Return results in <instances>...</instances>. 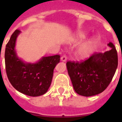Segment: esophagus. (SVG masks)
<instances>
[{
  "label": "esophagus",
  "instance_id": "34e87169",
  "mask_svg": "<svg viewBox=\"0 0 122 122\" xmlns=\"http://www.w3.org/2000/svg\"><path fill=\"white\" fill-rule=\"evenodd\" d=\"M66 59H67V57H66V56H62L61 57V61H63V62H66Z\"/></svg>",
  "mask_w": 122,
  "mask_h": 122
}]
</instances>
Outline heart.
Here are the masks:
<instances>
[{
  "instance_id": "1",
  "label": "heart",
  "mask_w": 122,
  "mask_h": 122,
  "mask_svg": "<svg viewBox=\"0 0 122 122\" xmlns=\"http://www.w3.org/2000/svg\"><path fill=\"white\" fill-rule=\"evenodd\" d=\"M86 37V32H79L77 33L75 37V40L76 41H80L84 39ZM95 41H96V38H92L90 40H86L84 43H82L77 49L76 56L80 58H85L87 56H89L93 49Z\"/></svg>"
}]
</instances>
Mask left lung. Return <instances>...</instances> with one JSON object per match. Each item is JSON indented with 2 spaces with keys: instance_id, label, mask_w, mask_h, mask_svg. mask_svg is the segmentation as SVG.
Masks as SVG:
<instances>
[{
  "instance_id": "1",
  "label": "left lung",
  "mask_w": 122,
  "mask_h": 122,
  "mask_svg": "<svg viewBox=\"0 0 122 122\" xmlns=\"http://www.w3.org/2000/svg\"><path fill=\"white\" fill-rule=\"evenodd\" d=\"M105 53L93 54L82 63L67 62L66 68L74 91L91 97L102 93L111 82L118 67V54L114 45Z\"/></svg>"
}]
</instances>
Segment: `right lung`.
<instances>
[{"label": "right lung", "mask_w": 122, "mask_h": 122, "mask_svg": "<svg viewBox=\"0 0 122 122\" xmlns=\"http://www.w3.org/2000/svg\"><path fill=\"white\" fill-rule=\"evenodd\" d=\"M20 30L11 36L5 50L7 76L15 89L21 93L38 97L48 92L53 78V70L60 61V56L42 57L36 63H27L18 57L15 44Z\"/></svg>", "instance_id": "add662e5"}]
</instances>
